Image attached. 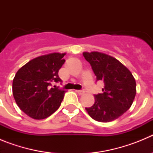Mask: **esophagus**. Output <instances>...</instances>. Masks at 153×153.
Wrapping results in <instances>:
<instances>
[{
	"label": "esophagus",
	"instance_id": "1",
	"mask_svg": "<svg viewBox=\"0 0 153 153\" xmlns=\"http://www.w3.org/2000/svg\"><path fill=\"white\" fill-rule=\"evenodd\" d=\"M76 93H77L79 95H83L85 93V91H83V90H76Z\"/></svg>",
	"mask_w": 153,
	"mask_h": 153
}]
</instances>
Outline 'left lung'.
<instances>
[{"instance_id":"obj_1","label":"left lung","mask_w":153,"mask_h":153,"mask_svg":"<svg viewBox=\"0 0 153 153\" xmlns=\"http://www.w3.org/2000/svg\"><path fill=\"white\" fill-rule=\"evenodd\" d=\"M97 80H102V93L94 95L95 102L86 112L98 122L108 123L121 117L132 106L136 93L135 78L118 60L103 53L83 52Z\"/></svg>"}]
</instances>
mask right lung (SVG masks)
Returning a JSON list of instances; mask_svg holds the SVG:
<instances>
[{
	"label": "right lung",
	"mask_w": 153,
	"mask_h": 153,
	"mask_svg": "<svg viewBox=\"0 0 153 153\" xmlns=\"http://www.w3.org/2000/svg\"><path fill=\"white\" fill-rule=\"evenodd\" d=\"M66 53H51L37 56L18 70L13 79L12 90L19 108L35 120L50 117L60 107L66 90L51 82H61L59 70L64 63Z\"/></svg>",
	"instance_id": "obj_1"
}]
</instances>
